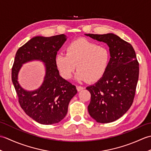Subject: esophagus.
<instances>
[{
    "label": "esophagus",
    "instance_id": "obj_1",
    "mask_svg": "<svg viewBox=\"0 0 151 151\" xmlns=\"http://www.w3.org/2000/svg\"><path fill=\"white\" fill-rule=\"evenodd\" d=\"M76 89H77L78 91H80L82 90V89H84V87H82V86H76Z\"/></svg>",
    "mask_w": 151,
    "mask_h": 151
}]
</instances>
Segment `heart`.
Wrapping results in <instances>:
<instances>
[{
    "label": "heart",
    "instance_id": "b5f03b06",
    "mask_svg": "<svg viewBox=\"0 0 151 151\" xmlns=\"http://www.w3.org/2000/svg\"><path fill=\"white\" fill-rule=\"evenodd\" d=\"M110 60V52L106 47L86 39L73 41L67 47L66 53H58L55 57L56 65L63 78H71L76 65V78L89 82L104 76Z\"/></svg>",
    "mask_w": 151,
    "mask_h": 151
}]
</instances>
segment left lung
<instances>
[{
  "label": "left lung",
  "instance_id": "1",
  "mask_svg": "<svg viewBox=\"0 0 151 151\" xmlns=\"http://www.w3.org/2000/svg\"><path fill=\"white\" fill-rule=\"evenodd\" d=\"M86 36L106 43L110 47V60L106 72L86 88L91 93L88 111L101 123L116 121L132 106L139 77V63L131 45L114 34Z\"/></svg>",
  "mask_w": 151,
  "mask_h": 151
}]
</instances>
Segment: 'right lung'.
<instances>
[{"instance_id":"1","label":"right lung","mask_w":151,"mask_h":151,"mask_svg":"<svg viewBox=\"0 0 151 151\" xmlns=\"http://www.w3.org/2000/svg\"><path fill=\"white\" fill-rule=\"evenodd\" d=\"M66 41L64 34L49 37L36 36L17 50L12 69V80L19 103L28 116L37 123L52 124L65 117L69 102L77 90L76 86L60 76L55 63L57 52ZM33 59L46 63V75L43 84L34 92L22 89L17 75L22 63Z\"/></svg>"}]
</instances>
